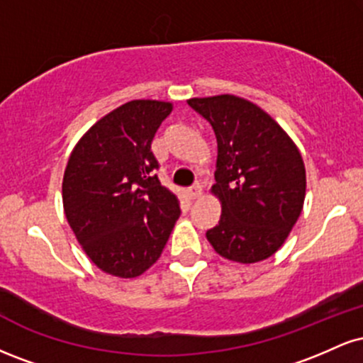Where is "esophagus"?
I'll return each mask as SVG.
<instances>
[{
    "mask_svg": "<svg viewBox=\"0 0 363 363\" xmlns=\"http://www.w3.org/2000/svg\"><path fill=\"white\" fill-rule=\"evenodd\" d=\"M201 194H203V186L199 184H194L193 187H191L189 189V196H191V199H198V198H201Z\"/></svg>",
    "mask_w": 363,
    "mask_h": 363,
    "instance_id": "obj_1",
    "label": "esophagus"
}]
</instances>
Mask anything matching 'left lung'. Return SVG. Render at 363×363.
I'll return each mask as SVG.
<instances>
[{
    "instance_id": "left-lung-1",
    "label": "left lung",
    "mask_w": 363,
    "mask_h": 363,
    "mask_svg": "<svg viewBox=\"0 0 363 363\" xmlns=\"http://www.w3.org/2000/svg\"><path fill=\"white\" fill-rule=\"evenodd\" d=\"M213 128L211 194L222 203L206 239L225 259L251 264L273 256L301 216L306 165L286 131L256 104L235 95L189 99Z\"/></svg>"
}]
</instances>
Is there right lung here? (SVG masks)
<instances>
[{"instance_id":"obj_1","label":"right lung","mask_w":363,"mask_h":363,"mask_svg":"<svg viewBox=\"0 0 363 363\" xmlns=\"http://www.w3.org/2000/svg\"><path fill=\"white\" fill-rule=\"evenodd\" d=\"M172 104L131 101L111 111L74 145L62 177V206L91 262L118 278L153 266L181 210L153 169L152 140Z\"/></svg>"}]
</instances>
